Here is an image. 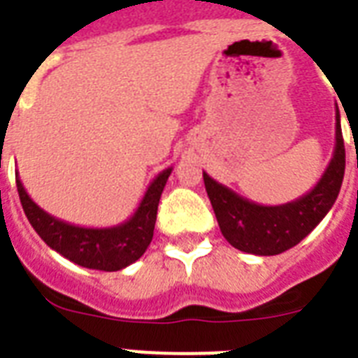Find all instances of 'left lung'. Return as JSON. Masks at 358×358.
<instances>
[{"label": "left lung", "instance_id": "obj_1", "mask_svg": "<svg viewBox=\"0 0 358 358\" xmlns=\"http://www.w3.org/2000/svg\"><path fill=\"white\" fill-rule=\"evenodd\" d=\"M334 139L333 157L317 184L299 199L278 206L256 204L202 173L208 199L224 239L249 255L273 256L292 249L310 234L333 208L344 180L345 148L338 109Z\"/></svg>", "mask_w": 358, "mask_h": 358}]
</instances>
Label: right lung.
Instances as JSON below:
<instances>
[{
    "mask_svg": "<svg viewBox=\"0 0 358 358\" xmlns=\"http://www.w3.org/2000/svg\"><path fill=\"white\" fill-rule=\"evenodd\" d=\"M173 169L169 167L152 180L143 201L128 221L106 229L70 224L44 212L33 202L20 176L16 178L20 202L31 227L50 249L81 267L98 271H119L139 260L150 245L156 224L157 204Z\"/></svg>",
    "mask_w": 358,
    "mask_h": 358,
    "instance_id": "obj_1",
    "label": "right lung"
}]
</instances>
